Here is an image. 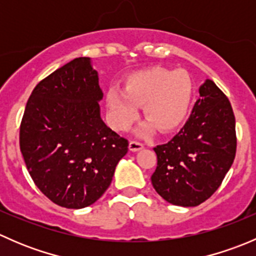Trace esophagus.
<instances>
[{
	"mask_svg": "<svg viewBox=\"0 0 256 256\" xmlns=\"http://www.w3.org/2000/svg\"><path fill=\"white\" fill-rule=\"evenodd\" d=\"M128 148H130V151H140V150L144 148V144L140 142V141H130V144H128Z\"/></svg>",
	"mask_w": 256,
	"mask_h": 256,
	"instance_id": "obj_1",
	"label": "esophagus"
}]
</instances>
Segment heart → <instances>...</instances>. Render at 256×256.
<instances>
[{"label": "heart", "mask_w": 256, "mask_h": 256, "mask_svg": "<svg viewBox=\"0 0 256 256\" xmlns=\"http://www.w3.org/2000/svg\"><path fill=\"white\" fill-rule=\"evenodd\" d=\"M193 84L183 70L154 66L134 73L125 82V90L110 89L106 94L110 122L118 130H125L138 118V108L160 132H170L184 121L190 106ZM150 125L141 134L151 130Z\"/></svg>", "instance_id": "1"}]
</instances>
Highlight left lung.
<instances>
[{
  "label": "left lung",
  "instance_id": "8db88e82",
  "mask_svg": "<svg viewBox=\"0 0 256 256\" xmlns=\"http://www.w3.org/2000/svg\"><path fill=\"white\" fill-rule=\"evenodd\" d=\"M200 99L180 132L154 147L156 192L174 206L196 207L223 182L236 152V118L230 102L213 80L200 88Z\"/></svg>",
  "mask_w": 256,
  "mask_h": 256
}]
</instances>
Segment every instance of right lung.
I'll list each match as a JSON object with an SVG mask.
<instances>
[{
  "mask_svg": "<svg viewBox=\"0 0 256 256\" xmlns=\"http://www.w3.org/2000/svg\"><path fill=\"white\" fill-rule=\"evenodd\" d=\"M102 98L90 58L80 56L40 80L26 105L20 152L34 184L60 207L96 202L128 151L100 118Z\"/></svg>",
  "mask_w": 256,
  "mask_h": 256,
  "instance_id": "obj_1",
  "label": "right lung"
}]
</instances>
